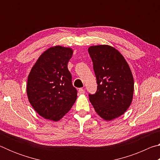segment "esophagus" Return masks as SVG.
I'll return each instance as SVG.
<instances>
[{
    "instance_id": "esophagus-1",
    "label": "esophagus",
    "mask_w": 160,
    "mask_h": 160,
    "mask_svg": "<svg viewBox=\"0 0 160 160\" xmlns=\"http://www.w3.org/2000/svg\"><path fill=\"white\" fill-rule=\"evenodd\" d=\"M78 92H79V94H85V90H84V89L80 88L79 90H78Z\"/></svg>"
}]
</instances>
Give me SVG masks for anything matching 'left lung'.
<instances>
[{
    "label": "left lung",
    "instance_id": "obj_1",
    "mask_svg": "<svg viewBox=\"0 0 160 160\" xmlns=\"http://www.w3.org/2000/svg\"><path fill=\"white\" fill-rule=\"evenodd\" d=\"M88 52L97 84L96 92L89 94V99L102 118L112 120L123 114L132 102V72L123 56L110 46H93Z\"/></svg>",
    "mask_w": 160,
    "mask_h": 160
}]
</instances>
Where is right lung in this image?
<instances>
[{
	"instance_id": "1",
	"label": "right lung",
	"mask_w": 160,
	"mask_h": 160,
	"mask_svg": "<svg viewBox=\"0 0 160 160\" xmlns=\"http://www.w3.org/2000/svg\"><path fill=\"white\" fill-rule=\"evenodd\" d=\"M72 50L58 46L43 53L31 70L27 93L34 109L47 119L57 121L71 109L78 91L72 84L68 63Z\"/></svg>"
}]
</instances>
